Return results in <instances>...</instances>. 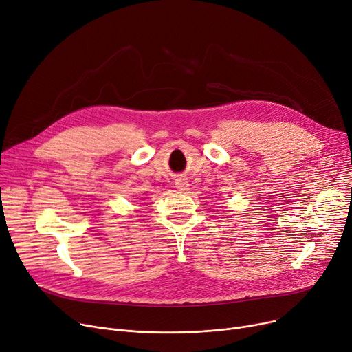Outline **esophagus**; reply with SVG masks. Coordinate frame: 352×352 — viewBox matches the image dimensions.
I'll use <instances>...</instances> for the list:
<instances>
[{
    "label": "esophagus",
    "mask_w": 352,
    "mask_h": 352,
    "mask_svg": "<svg viewBox=\"0 0 352 352\" xmlns=\"http://www.w3.org/2000/svg\"><path fill=\"white\" fill-rule=\"evenodd\" d=\"M176 189L180 192V193H183V192H186V190H189V182H188V179H177L176 180Z\"/></svg>",
    "instance_id": "obj_1"
}]
</instances>
